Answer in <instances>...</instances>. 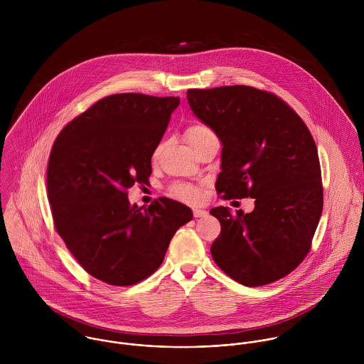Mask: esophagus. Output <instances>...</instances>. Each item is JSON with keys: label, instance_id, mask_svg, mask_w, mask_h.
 Listing matches in <instances>:
<instances>
[{"label": "esophagus", "instance_id": "obj_1", "mask_svg": "<svg viewBox=\"0 0 364 364\" xmlns=\"http://www.w3.org/2000/svg\"><path fill=\"white\" fill-rule=\"evenodd\" d=\"M208 211L202 210V208H193V217H208Z\"/></svg>", "mask_w": 364, "mask_h": 364}]
</instances>
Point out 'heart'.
Returning a JSON list of instances; mask_svg holds the SVG:
<instances>
[{
    "label": "heart",
    "instance_id": "heart-1",
    "mask_svg": "<svg viewBox=\"0 0 364 364\" xmlns=\"http://www.w3.org/2000/svg\"><path fill=\"white\" fill-rule=\"evenodd\" d=\"M210 137H214V133L213 130L206 126V124H200V123H196V124H192L186 129V139L189 141V144L193 147L205 140H208ZM162 146L159 144L154 151V156L159 154ZM171 193L183 199V200H188V202H195L199 199V191L198 188L192 186V185H186V183H178V185H173L171 188Z\"/></svg>",
    "mask_w": 364,
    "mask_h": 364
}]
</instances>
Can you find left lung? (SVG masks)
<instances>
[{
	"label": "left lung",
	"mask_w": 364,
	"mask_h": 364,
	"mask_svg": "<svg viewBox=\"0 0 364 364\" xmlns=\"http://www.w3.org/2000/svg\"><path fill=\"white\" fill-rule=\"evenodd\" d=\"M186 98L223 144L215 191L225 200L255 199L247 214L210 210L221 224L213 259L248 287L287 276L307 257L323 206L309 127L279 97L248 85L188 90Z\"/></svg>",
	"instance_id": "obj_1"
}]
</instances>
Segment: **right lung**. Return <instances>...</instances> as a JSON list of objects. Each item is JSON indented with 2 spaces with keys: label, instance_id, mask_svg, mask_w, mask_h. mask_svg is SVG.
Segmentation results:
<instances>
[{
  "label": "right lung",
  "instance_id": "1",
  "mask_svg": "<svg viewBox=\"0 0 364 364\" xmlns=\"http://www.w3.org/2000/svg\"><path fill=\"white\" fill-rule=\"evenodd\" d=\"M178 97L116 94L73 119L57 136L48 165V198L58 235L91 276L132 286L162 263L192 210L168 198L130 205L127 189L147 183Z\"/></svg>",
  "mask_w": 364,
  "mask_h": 364
}]
</instances>
